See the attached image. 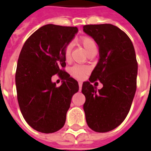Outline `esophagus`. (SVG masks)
<instances>
[{
    "mask_svg": "<svg viewBox=\"0 0 151 151\" xmlns=\"http://www.w3.org/2000/svg\"><path fill=\"white\" fill-rule=\"evenodd\" d=\"M78 85H79V88H80V90L81 89V88H82V82L81 81H79L78 82Z\"/></svg>",
    "mask_w": 151,
    "mask_h": 151,
    "instance_id": "1",
    "label": "esophagus"
}]
</instances>
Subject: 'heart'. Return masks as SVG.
<instances>
[{"instance_id":"1","label":"heart","mask_w":151,"mask_h":151,"mask_svg":"<svg viewBox=\"0 0 151 151\" xmlns=\"http://www.w3.org/2000/svg\"><path fill=\"white\" fill-rule=\"evenodd\" d=\"M79 44L85 48V52L88 54L90 52L96 48V44L92 37L88 36H82L79 39ZM71 46L70 45L66 46L64 49V57L66 60L70 58ZM70 74L77 79H83L85 75L89 72V69L85 66H73L70 69Z\"/></svg>"}]
</instances>
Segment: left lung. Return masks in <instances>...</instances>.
<instances>
[{"label": "left lung", "instance_id": "1", "mask_svg": "<svg viewBox=\"0 0 151 151\" xmlns=\"http://www.w3.org/2000/svg\"><path fill=\"white\" fill-rule=\"evenodd\" d=\"M83 30L99 52V62L81 89L85 118L93 131L106 132L119 126L131 108L138 71L136 52L129 36L114 25H85ZM96 80L104 85L98 91L91 84Z\"/></svg>", "mask_w": 151, "mask_h": 151}]
</instances>
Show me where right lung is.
<instances>
[{"label": "right lung", "mask_w": 151, "mask_h": 151, "mask_svg": "<svg viewBox=\"0 0 151 151\" xmlns=\"http://www.w3.org/2000/svg\"><path fill=\"white\" fill-rule=\"evenodd\" d=\"M78 31L77 27L45 25L30 35L20 52L15 72L18 103L25 121L37 132L62 129L72 96L79 90L78 81L63 69L64 49ZM55 74L64 80L59 87L51 81Z\"/></svg>", "instance_id": "right-lung-1"}]
</instances>
